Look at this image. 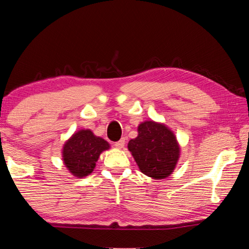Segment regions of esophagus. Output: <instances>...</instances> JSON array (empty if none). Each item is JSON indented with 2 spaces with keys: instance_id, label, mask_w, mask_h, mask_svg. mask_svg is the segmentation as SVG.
<instances>
[{
  "instance_id": "1",
  "label": "esophagus",
  "mask_w": 249,
  "mask_h": 249,
  "mask_svg": "<svg viewBox=\"0 0 249 249\" xmlns=\"http://www.w3.org/2000/svg\"><path fill=\"white\" fill-rule=\"evenodd\" d=\"M114 146L116 147V148H117V149H122V148H123V147L125 146V140H124V138H122V140H121V141H119V142H115V144H114Z\"/></svg>"
}]
</instances>
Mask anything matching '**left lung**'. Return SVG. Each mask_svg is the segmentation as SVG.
<instances>
[{"label": "left lung", "mask_w": 249, "mask_h": 249, "mask_svg": "<svg viewBox=\"0 0 249 249\" xmlns=\"http://www.w3.org/2000/svg\"><path fill=\"white\" fill-rule=\"evenodd\" d=\"M136 138L127 148L142 174L160 180L172 175L180 158V145L175 133L163 123L153 120L138 125Z\"/></svg>", "instance_id": "left-lung-1"}]
</instances>
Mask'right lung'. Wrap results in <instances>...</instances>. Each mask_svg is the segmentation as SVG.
I'll list each match as a JSON object with an SVG mask.
<instances>
[{
  "instance_id": "add662e5",
  "label": "right lung",
  "mask_w": 249,
  "mask_h": 249,
  "mask_svg": "<svg viewBox=\"0 0 249 249\" xmlns=\"http://www.w3.org/2000/svg\"><path fill=\"white\" fill-rule=\"evenodd\" d=\"M109 147L107 141L95 136L91 129H79L62 146V161L75 178H84L92 174L100 155Z\"/></svg>"
}]
</instances>
